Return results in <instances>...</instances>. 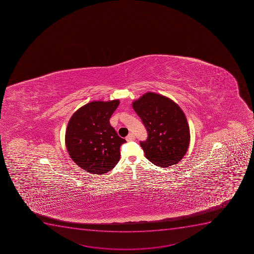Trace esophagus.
Listing matches in <instances>:
<instances>
[{
	"label": "esophagus",
	"instance_id": "esophagus-1",
	"mask_svg": "<svg viewBox=\"0 0 254 254\" xmlns=\"http://www.w3.org/2000/svg\"><path fill=\"white\" fill-rule=\"evenodd\" d=\"M126 140L127 141H133V140H135V135L133 133L129 134L128 136L126 137Z\"/></svg>",
	"mask_w": 254,
	"mask_h": 254
}]
</instances>
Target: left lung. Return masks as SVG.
Listing matches in <instances>:
<instances>
[{
    "label": "left lung",
    "mask_w": 254,
    "mask_h": 254,
    "mask_svg": "<svg viewBox=\"0 0 254 254\" xmlns=\"http://www.w3.org/2000/svg\"><path fill=\"white\" fill-rule=\"evenodd\" d=\"M132 107L147 131V139L140 141L151 163L168 167L181 161L188 150L190 134L188 122L174 101L155 93H146Z\"/></svg>",
    "instance_id": "8db88e82"
}]
</instances>
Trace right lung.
Masks as SVG:
<instances>
[{
	"label": "right lung",
	"instance_id": "obj_1",
	"mask_svg": "<svg viewBox=\"0 0 254 254\" xmlns=\"http://www.w3.org/2000/svg\"><path fill=\"white\" fill-rule=\"evenodd\" d=\"M119 103L118 99L93 101L76 111L68 122L66 147L74 163L87 172L103 175L120 160V146L126 140L109 123Z\"/></svg>",
	"mask_w": 254,
	"mask_h": 254
}]
</instances>
